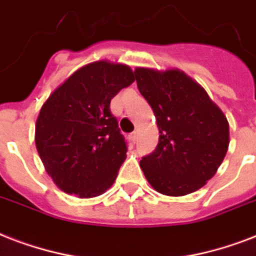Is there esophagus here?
I'll use <instances>...</instances> for the list:
<instances>
[{
    "label": "esophagus",
    "mask_w": 256,
    "mask_h": 256,
    "mask_svg": "<svg viewBox=\"0 0 256 256\" xmlns=\"http://www.w3.org/2000/svg\"><path fill=\"white\" fill-rule=\"evenodd\" d=\"M128 140H132V144H136V132H132V134L128 136Z\"/></svg>",
    "instance_id": "34e87169"
}]
</instances>
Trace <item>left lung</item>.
<instances>
[{
    "label": "left lung",
    "mask_w": 256,
    "mask_h": 256,
    "mask_svg": "<svg viewBox=\"0 0 256 256\" xmlns=\"http://www.w3.org/2000/svg\"><path fill=\"white\" fill-rule=\"evenodd\" d=\"M138 90L152 106L160 128L156 150L140 166L158 192L183 196L199 190L226 156V116L202 86L178 69L136 68Z\"/></svg>",
    "instance_id": "1"
}]
</instances>
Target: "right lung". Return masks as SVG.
<instances>
[{"label":"right lung","mask_w":256,"mask_h":256,"mask_svg":"<svg viewBox=\"0 0 256 256\" xmlns=\"http://www.w3.org/2000/svg\"><path fill=\"white\" fill-rule=\"evenodd\" d=\"M136 81L128 65L96 61L78 69L42 104L36 146L46 172L80 198L104 194L126 160V140L110 102Z\"/></svg>","instance_id":"add662e5"}]
</instances>
